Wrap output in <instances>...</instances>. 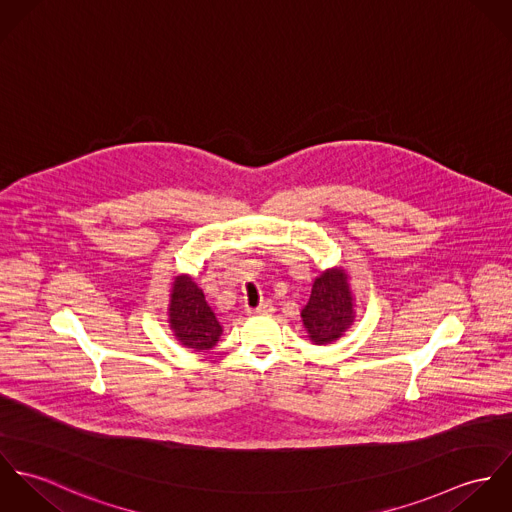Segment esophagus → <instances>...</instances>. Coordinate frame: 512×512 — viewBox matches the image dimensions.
<instances>
[{
  "instance_id": "obj_1",
  "label": "esophagus",
  "mask_w": 512,
  "mask_h": 512,
  "mask_svg": "<svg viewBox=\"0 0 512 512\" xmlns=\"http://www.w3.org/2000/svg\"><path fill=\"white\" fill-rule=\"evenodd\" d=\"M248 313H256V315H272L274 313V303L272 301H262L258 307H248Z\"/></svg>"
}]
</instances>
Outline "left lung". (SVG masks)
Instances as JSON below:
<instances>
[{
	"label": "left lung",
	"instance_id": "1",
	"mask_svg": "<svg viewBox=\"0 0 512 512\" xmlns=\"http://www.w3.org/2000/svg\"><path fill=\"white\" fill-rule=\"evenodd\" d=\"M355 295L345 268L321 272L311 286L307 305L301 309V321L313 345L339 341L355 323Z\"/></svg>",
	"mask_w": 512,
	"mask_h": 512
}]
</instances>
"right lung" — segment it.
Here are the masks:
<instances>
[{
  "instance_id": "right-lung-1",
  "label": "right lung",
  "mask_w": 512,
  "mask_h": 512,
  "mask_svg": "<svg viewBox=\"0 0 512 512\" xmlns=\"http://www.w3.org/2000/svg\"><path fill=\"white\" fill-rule=\"evenodd\" d=\"M169 292L167 323L173 337L189 351H211L219 343L222 327L203 290L191 276L179 274L173 278Z\"/></svg>"
}]
</instances>
